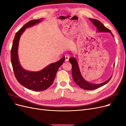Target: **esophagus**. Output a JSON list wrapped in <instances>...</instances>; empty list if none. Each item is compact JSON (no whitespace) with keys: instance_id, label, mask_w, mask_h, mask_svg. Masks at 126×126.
<instances>
[{"instance_id":"esophagus-1","label":"esophagus","mask_w":126,"mask_h":126,"mask_svg":"<svg viewBox=\"0 0 126 126\" xmlns=\"http://www.w3.org/2000/svg\"><path fill=\"white\" fill-rule=\"evenodd\" d=\"M69 56H68V55H66L65 56V60L66 62H68V60H69Z\"/></svg>"}]
</instances>
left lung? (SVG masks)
Returning <instances> with one entry per match:
<instances>
[{
  "mask_svg": "<svg viewBox=\"0 0 126 126\" xmlns=\"http://www.w3.org/2000/svg\"><path fill=\"white\" fill-rule=\"evenodd\" d=\"M89 20L92 22V23L97 28V32H109L114 38V36L112 35L111 32L106 28V27L103 25L100 21L94 19L90 18ZM69 62L72 64V76L74 81L78 86L82 89L85 90H94L98 88H100L104 85H106L108 83L110 79H111L112 76L107 80L105 82L101 83H94L89 82L85 80V79L83 78L80 72V70L79 69V67L78 65V63L77 60L75 57H70L69 58ZM115 66V64L114 65Z\"/></svg>",
  "mask_w": 126,
  "mask_h": 126,
  "instance_id": "1",
  "label": "left lung"
}]
</instances>
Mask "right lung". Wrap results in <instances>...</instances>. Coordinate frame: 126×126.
I'll use <instances>...</instances> for the list:
<instances>
[{"label":"right lung","instance_id":"right-lung-1","mask_svg":"<svg viewBox=\"0 0 126 126\" xmlns=\"http://www.w3.org/2000/svg\"><path fill=\"white\" fill-rule=\"evenodd\" d=\"M43 20V18L32 20L22 26L15 35L11 50V62L15 77L18 81L26 88L36 91L45 90L52 84L57 71L65 59V57H63L58 62L49 64L38 71L27 70L21 66L18 55L20 38L26 28L40 23Z\"/></svg>","mask_w":126,"mask_h":126}]
</instances>
